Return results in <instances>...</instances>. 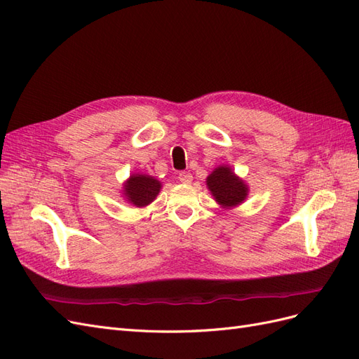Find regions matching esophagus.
Wrapping results in <instances>:
<instances>
[{
	"label": "esophagus",
	"mask_w": 359,
	"mask_h": 359,
	"mask_svg": "<svg viewBox=\"0 0 359 359\" xmlns=\"http://www.w3.org/2000/svg\"><path fill=\"white\" fill-rule=\"evenodd\" d=\"M178 178H180V181L184 182V184H190L191 180H193L191 173H190V172H186V170H181V172L178 173Z\"/></svg>",
	"instance_id": "esophagus-1"
}]
</instances>
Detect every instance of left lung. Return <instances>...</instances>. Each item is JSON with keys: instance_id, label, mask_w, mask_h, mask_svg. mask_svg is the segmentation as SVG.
Masks as SVG:
<instances>
[{"instance_id": "1", "label": "left lung", "mask_w": 359, "mask_h": 359, "mask_svg": "<svg viewBox=\"0 0 359 359\" xmlns=\"http://www.w3.org/2000/svg\"><path fill=\"white\" fill-rule=\"evenodd\" d=\"M206 186L223 208H233L236 205H241L248 194L247 184L240 177H236L229 166L215 168L206 178Z\"/></svg>"}]
</instances>
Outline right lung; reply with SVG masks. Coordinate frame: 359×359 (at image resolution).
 Returning <instances> with one entry per match:
<instances>
[{"label": "right lung", "instance_id": "right-lung-1", "mask_svg": "<svg viewBox=\"0 0 359 359\" xmlns=\"http://www.w3.org/2000/svg\"><path fill=\"white\" fill-rule=\"evenodd\" d=\"M161 189L160 181L149 175L133 173L124 184V196L137 208L153 202Z\"/></svg>", "mask_w": 359, "mask_h": 359}]
</instances>
